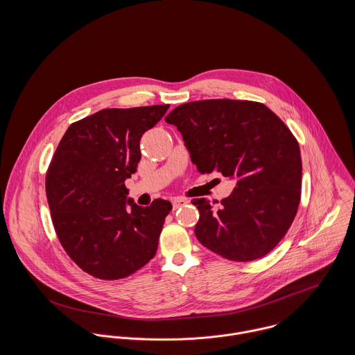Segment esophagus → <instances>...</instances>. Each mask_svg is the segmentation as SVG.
Returning <instances> with one entry per match:
<instances>
[{"label":"esophagus","instance_id":"obj_1","mask_svg":"<svg viewBox=\"0 0 355 355\" xmlns=\"http://www.w3.org/2000/svg\"><path fill=\"white\" fill-rule=\"evenodd\" d=\"M187 203H189V201H187L186 198H182V197H179V198H173V200H172L173 209H178V207H180V206H186Z\"/></svg>","mask_w":355,"mask_h":355}]
</instances>
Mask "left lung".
Listing matches in <instances>:
<instances>
[{
    "label": "left lung",
    "mask_w": 355,
    "mask_h": 355,
    "mask_svg": "<svg viewBox=\"0 0 355 355\" xmlns=\"http://www.w3.org/2000/svg\"><path fill=\"white\" fill-rule=\"evenodd\" d=\"M183 137L198 172L236 182L228 198L193 200L200 211L196 236L227 259L248 262L272 252L291 227L302 187L300 145L263 103L203 100L166 117Z\"/></svg>",
    "instance_id": "1"
}]
</instances>
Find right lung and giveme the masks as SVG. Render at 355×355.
I'll return each instance as SVG.
<instances>
[{
    "label": "right lung",
    "mask_w": 355,
    "mask_h": 355,
    "mask_svg": "<svg viewBox=\"0 0 355 355\" xmlns=\"http://www.w3.org/2000/svg\"><path fill=\"white\" fill-rule=\"evenodd\" d=\"M168 107L102 109L72 123L51 158L46 197L55 234L71 259L97 279L127 277L157 252L172 205L138 206L127 200L124 182L137 172L142 135Z\"/></svg>",
    "instance_id": "1"
}]
</instances>
